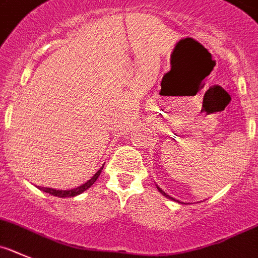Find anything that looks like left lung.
Segmentation results:
<instances>
[{
  "label": "left lung",
  "mask_w": 258,
  "mask_h": 258,
  "mask_svg": "<svg viewBox=\"0 0 258 258\" xmlns=\"http://www.w3.org/2000/svg\"><path fill=\"white\" fill-rule=\"evenodd\" d=\"M157 189H158V191L161 192L162 196H164V197H166V198H168V199H172V201H175V202H178V203H180V201H176V199H175V198H172V197H169V196H168V194H166V192H164V191H163V190H162V189H161V187L158 186V185H157Z\"/></svg>",
  "instance_id": "obj_1"
}]
</instances>
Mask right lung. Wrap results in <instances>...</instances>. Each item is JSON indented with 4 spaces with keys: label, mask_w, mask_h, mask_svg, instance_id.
<instances>
[{
    "label": "right lung",
    "mask_w": 258,
    "mask_h": 258,
    "mask_svg": "<svg viewBox=\"0 0 258 258\" xmlns=\"http://www.w3.org/2000/svg\"><path fill=\"white\" fill-rule=\"evenodd\" d=\"M103 167H101V168L99 169V171H97V172L95 173V175L92 176L89 181H86L85 184H82L81 186H78V187H74V189L59 190V189H52V187H41V186H38V189L42 190V191H45V192H48V194H51V196L59 197V198H72V197L80 196V194H82L83 191H86V190L90 189V187L94 185V182L97 180V177L100 176Z\"/></svg>",
    "instance_id": "obj_1"
}]
</instances>
